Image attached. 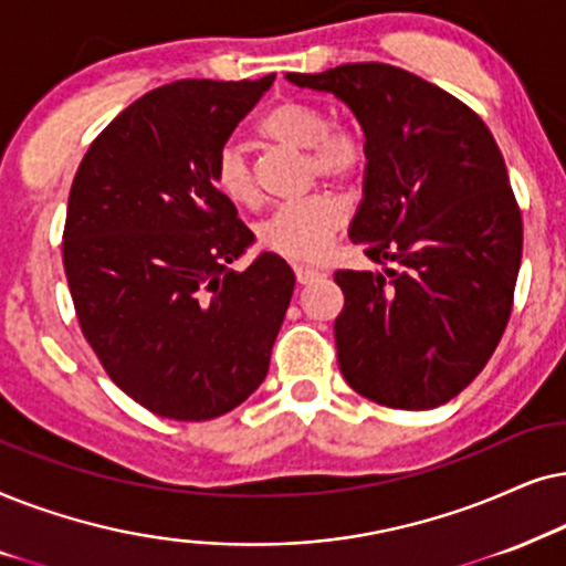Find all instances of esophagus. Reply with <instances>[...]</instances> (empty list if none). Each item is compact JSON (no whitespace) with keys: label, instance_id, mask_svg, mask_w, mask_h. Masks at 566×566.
I'll return each instance as SVG.
<instances>
[{"label":"esophagus","instance_id":"esophagus-1","mask_svg":"<svg viewBox=\"0 0 566 566\" xmlns=\"http://www.w3.org/2000/svg\"><path fill=\"white\" fill-rule=\"evenodd\" d=\"M295 276H297L300 284H311V282H315V279L323 276V274H321L318 269H311V266H295Z\"/></svg>","mask_w":566,"mask_h":566}]
</instances>
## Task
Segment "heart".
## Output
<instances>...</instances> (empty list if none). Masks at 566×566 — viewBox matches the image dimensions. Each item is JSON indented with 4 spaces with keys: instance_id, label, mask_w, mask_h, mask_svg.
<instances>
[{
    "instance_id": "heart-1",
    "label": "heart",
    "mask_w": 566,
    "mask_h": 566,
    "mask_svg": "<svg viewBox=\"0 0 566 566\" xmlns=\"http://www.w3.org/2000/svg\"><path fill=\"white\" fill-rule=\"evenodd\" d=\"M261 142L305 153V180L313 178L352 184L367 168V145L357 132L331 126L318 105L284 97L271 105L255 124ZM212 184L235 207L259 205V184L243 149L224 145L212 160ZM344 224V207L336 196L313 193L279 207L261 224L259 240L266 251L287 261H318Z\"/></svg>"
}]
</instances>
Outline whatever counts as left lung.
Segmentation results:
<instances>
[{"mask_svg":"<svg viewBox=\"0 0 566 566\" xmlns=\"http://www.w3.org/2000/svg\"><path fill=\"white\" fill-rule=\"evenodd\" d=\"M336 95L367 145L349 240L386 266L336 271L344 380L388 409H434L492 357L510 321L523 217L492 132L469 105L390 64L287 74Z\"/></svg>","mask_w":566,"mask_h":566,"instance_id":"1","label":"left lung"}]
</instances>
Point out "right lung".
I'll return each mask as SVG.
<instances>
[{"instance_id":"1","label":"right lung","mask_w":566,"mask_h":566,"mask_svg":"<svg viewBox=\"0 0 566 566\" xmlns=\"http://www.w3.org/2000/svg\"><path fill=\"white\" fill-rule=\"evenodd\" d=\"M274 74L178 80L120 111L82 157L64 224V271L82 334L108 378L157 417L207 421L269 373L295 274L253 243L212 160Z\"/></svg>"}]
</instances>
